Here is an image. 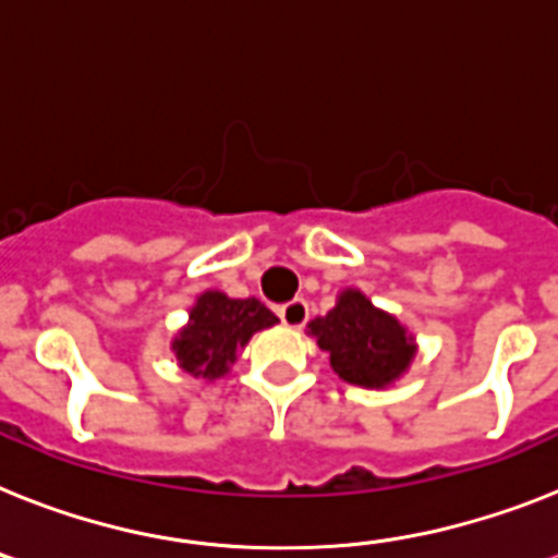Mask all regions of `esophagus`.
<instances>
[{"mask_svg": "<svg viewBox=\"0 0 558 558\" xmlns=\"http://www.w3.org/2000/svg\"><path fill=\"white\" fill-rule=\"evenodd\" d=\"M307 316H311V311H307L305 299H293V302L279 307V319H282V325H288V328H305Z\"/></svg>", "mask_w": 558, "mask_h": 558, "instance_id": "34e87169", "label": "esophagus"}]
</instances>
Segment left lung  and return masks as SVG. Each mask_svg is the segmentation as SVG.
<instances>
[{
	"mask_svg": "<svg viewBox=\"0 0 558 558\" xmlns=\"http://www.w3.org/2000/svg\"><path fill=\"white\" fill-rule=\"evenodd\" d=\"M307 330L322 351H328L339 379L359 388H390L416 359V336L359 288H344L333 311L316 316Z\"/></svg>",
	"mask_w": 558,
	"mask_h": 558,
	"instance_id": "8db88e82",
	"label": "left lung"
}]
</instances>
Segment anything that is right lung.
<instances>
[{
    "instance_id": "1",
    "label": "right lung",
    "mask_w": 558,
    "mask_h": 558,
    "mask_svg": "<svg viewBox=\"0 0 558 558\" xmlns=\"http://www.w3.org/2000/svg\"><path fill=\"white\" fill-rule=\"evenodd\" d=\"M276 322L259 299H230L222 290H205L193 302L185 328L173 336L170 351L193 379H222L251 336Z\"/></svg>"
}]
</instances>
